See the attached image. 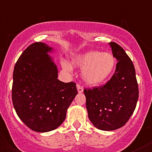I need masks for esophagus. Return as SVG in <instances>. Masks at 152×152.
I'll return each mask as SVG.
<instances>
[{"instance_id":"1","label":"esophagus","mask_w":152,"mask_h":152,"mask_svg":"<svg viewBox=\"0 0 152 152\" xmlns=\"http://www.w3.org/2000/svg\"><path fill=\"white\" fill-rule=\"evenodd\" d=\"M77 92L78 93H82L84 89H83V87L81 86L80 85H77Z\"/></svg>"}]
</instances>
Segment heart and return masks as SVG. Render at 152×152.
<instances>
[{
  "mask_svg": "<svg viewBox=\"0 0 152 152\" xmlns=\"http://www.w3.org/2000/svg\"><path fill=\"white\" fill-rule=\"evenodd\" d=\"M72 63L82 69L81 76L85 83L91 86H98L113 72L115 58L111 53L91 50L74 58ZM61 65L65 71H72V66L68 62L62 61Z\"/></svg>",
  "mask_w": 152,
  "mask_h": 152,
  "instance_id": "heart-1",
  "label": "heart"
}]
</instances>
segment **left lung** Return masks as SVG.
Wrapping results in <instances>:
<instances>
[{
  "mask_svg": "<svg viewBox=\"0 0 152 152\" xmlns=\"http://www.w3.org/2000/svg\"><path fill=\"white\" fill-rule=\"evenodd\" d=\"M109 45L118 61L115 74L105 85L84 90L89 119L102 131L124 126L138 99V82L132 60L120 45L115 42H110Z\"/></svg>",
  "mask_w": 152,
  "mask_h": 152,
  "instance_id": "obj_1",
  "label": "left lung"
}]
</instances>
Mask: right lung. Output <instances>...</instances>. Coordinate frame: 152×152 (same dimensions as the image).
I'll use <instances>...</instances> for the list:
<instances>
[{
	"mask_svg": "<svg viewBox=\"0 0 152 152\" xmlns=\"http://www.w3.org/2000/svg\"><path fill=\"white\" fill-rule=\"evenodd\" d=\"M52 50L45 43H34L18 58L13 73L12 102L17 115L28 128L41 133L60 126L77 94L75 82L58 79V67L48 54Z\"/></svg>",
	"mask_w": 152,
	"mask_h": 152,
	"instance_id": "add662e5",
	"label": "right lung"
}]
</instances>
